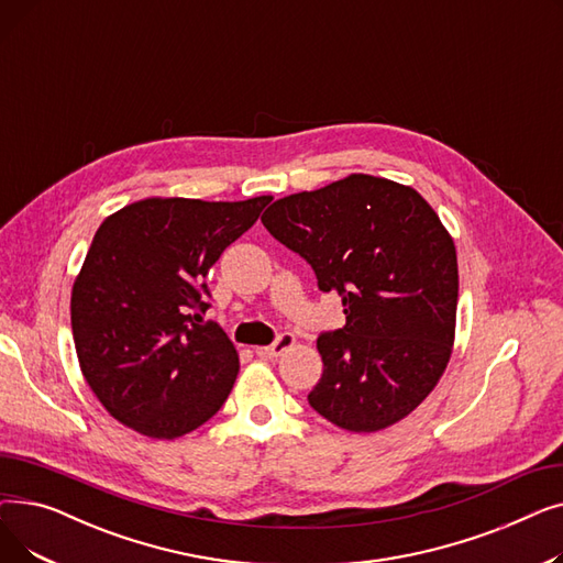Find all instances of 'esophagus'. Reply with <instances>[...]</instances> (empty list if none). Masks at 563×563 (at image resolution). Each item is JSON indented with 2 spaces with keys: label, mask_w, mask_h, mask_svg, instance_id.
I'll return each instance as SVG.
<instances>
[{
  "label": "esophagus",
  "mask_w": 563,
  "mask_h": 563,
  "mask_svg": "<svg viewBox=\"0 0 563 563\" xmlns=\"http://www.w3.org/2000/svg\"><path fill=\"white\" fill-rule=\"evenodd\" d=\"M294 344H297V338H294L291 333H283V335H278V340H276L274 344H269V346H257L255 351H257V356L278 358V356H283L285 351H289Z\"/></svg>",
  "instance_id": "1"
}]
</instances>
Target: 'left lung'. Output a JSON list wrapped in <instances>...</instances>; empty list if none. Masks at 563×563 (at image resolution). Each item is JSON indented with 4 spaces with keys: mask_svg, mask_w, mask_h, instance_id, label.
<instances>
[{
    "mask_svg": "<svg viewBox=\"0 0 563 563\" xmlns=\"http://www.w3.org/2000/svg\"><path fill=\"white\" fill-rule=\"evenodd\" d=\"M264 228L299 253L346 323L321 333L310 406L340 429L374 433L410 416L448 369L459 301L456 246L412 187L351 173L276 200Z\"/></svg>",
    "mask_w": 563,
    "mask_h": 563,
    "instance_id": "1",
    "label": "left lung"
}]
</instances>
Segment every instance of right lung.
Here are the masks:
<instances>
[{"label": "right lung", "mask_w": 563, "mask_h": 563, "mask_svg": "<svg viewBox=\"0 0 563 563\" xmlns=\"http://www.w3.org/2000/svg\"><path fill=\"white\" fill-rule=\"evenodd\" d=\"M269 202L155 196L102 221L73 285L70 321L79 369L111 418L173 440L217 416L240 356L221 327L200 323L205 276Z\"/></svg>", "instance_id": "add662e5"}]
</instances>
